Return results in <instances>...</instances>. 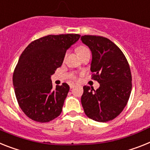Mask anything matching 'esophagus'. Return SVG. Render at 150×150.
<instances>
[{"label": "esophagus", "mask_w": 150, "mask_h": 150, "mask_svg": "<svg viewBox=\"0 0 150 150\" xmlns=\"http://www.w3.org/2000/svg\"><path fill=\"white\" fill-rule=\"evenodd\" d=\"M75 85H74V84H71V85H70V88H74V87H75Z\"/></svg>", "instance_id": "obj_1"}]
</instances>
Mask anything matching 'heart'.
I'll list each match as a JSON object with an SVG mask.
<instances>
[{
    "label": "heart",
    "instance_id": "1",
    "mask_svg": "<svg viewBox=\"0 0 150 150\" xmlns=\"http://www.w3.org/2000/svg\"><path fill=\"white\" fill-rule=\"evenodd\" d=\"M88 50V49L87 47H85V46H79V47L76 49V52H77L78 54H79L81 53V52H82L86 51V50Z\"/></svg>",
    "mask_w": 150,
    "mask_h": 150
}]
</instances>
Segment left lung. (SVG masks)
Returning a JSON list of instances; mask_svg holds the SVG:
<instances>
[{"label":"left lung","instance_id":"1","mask_svg":"<svg viewBox=\"0 0 150 150\" xmlns=\"http://www.w3.org/2000/svg\"><path fill=\"white\" fill-rule=\"evenodd\" d=\"M81 40L91 52L92 78L100 84L96 91L86 85L83 87L81 100L84 111L95 121L112 120L124 110L131 93L132 76L128 62L119 47L108 38L85 35Z\"/></svg>","mask_w":150,"mask_h":150}]
</instances>
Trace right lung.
<instances>
[{"label": "right lung", "instance_id": "1", "mask_svg": "<svg viewBox=\"0 0 150 150\" xmlns=\"http://www.w3.org/2000/svg\"><path fill=\"white\" fill-rule=\"evenodd\" d=\"M80 36L48 35L29 44L21 55L13 84L17 102L30 119L46 123L62 113L69 86L62 83L53 89L51 75L61 66L67 50Z\"/></svg>", "mask_w": 150, "mask_h": 150}]
</instances>
